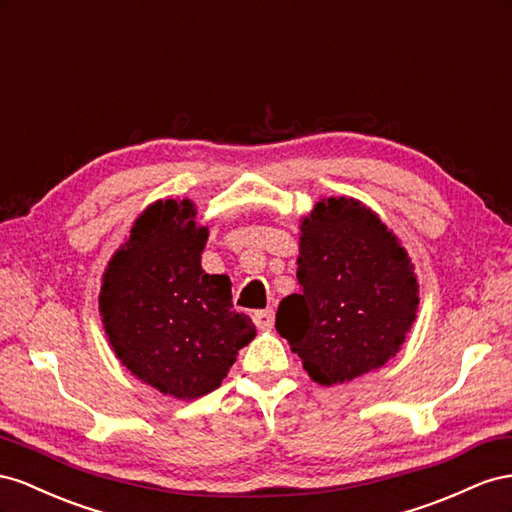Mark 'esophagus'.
<instances>
[{"label": "esophagus", "instance_id": "1", "mask_svg": "<svg viewBox=\"0 0 512 512\" xmlns=\"http://www.w3.org/2000/svg\"><path fill=\"white\" fill-rule=\"evenodd\" d=\"M253 319H255V324H257L259 330H268V328H272V324H274V311H272V309L255 311V313H253Z\"/></svg>", "mask_w": 512, "mask_h": 512}]
</instances>
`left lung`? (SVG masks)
Listing matches in <instances>:
<instances>
[{"mask_svg": "<svg viewBox=\"0 0 512 512\" xmlns=\"http://www.w3.org/2000/svg\"><path fill=\"white\" fill-rule=\"evenodd\" d=\"M300 294L283 298L276 330L319 384H345L399 352L418 283L403 246L354 199L319 201L304 218Z\"/></svg>", "mask_w": 512, "mask_h": 512, "instance_id": "8db88e82", "label": "left lung"}]
</instances>
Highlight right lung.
Here are the masks:
<instances>
[{
	"mask_svg": "<svg viewBox=\"0 0 512 512\" xmlns=\"http://www.w3.org/2000/svg\"><path fill=\"white\" fill-rule=\"evenodd\" d=\"M193 203L158 201L111 259L100 313L115 354L145 384L178 399L216 390L244 345L251 317L233 311L231 281L201 270L208 229Z\"/></svg>",
	"mask_w": 512,
	"mask_h": 512,
	"instance_id": "1",
	"label": "right lung"
}]
</instances>
